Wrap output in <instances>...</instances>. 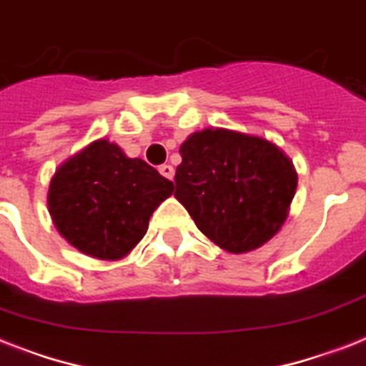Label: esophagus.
I'll return each mask as SVG.
<instances>
[{
  "label": "esophagus",
  "mask_w": 366,
  "mask_h": 366,
  "mask_svg": "<svg viewBox=\"0 0 366 366\" xmlns=\"http://www.w3.org/2000/svg\"><path fill=\"white\" fill-rule=\"evenodd\" d=\"M157 171H159V174H162V177L169 178V180H173L174 169L171 167V165H159V169H157Z\"/></svg>",
  "instance_id": "esophagus-1"
}]
</instances>
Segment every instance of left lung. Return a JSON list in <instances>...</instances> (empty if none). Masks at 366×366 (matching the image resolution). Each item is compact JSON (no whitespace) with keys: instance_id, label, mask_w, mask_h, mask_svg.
Returning <instances> with one entry per match:
<instances>
[{"instance_id":"obj_1","label":"left lung","mask_w":366,"mask_h":366,"mask_svg":"<svg viewBox=\"0 0 366 366\" xmlns=\"http://www.w3.org/2000/svg\"><path fill=\"white\" fill-rule=\"evenodd\" d=\"M180 156L174 197L219 248L244 254L278 233L297 188L280 148L259 137L204 129L184 141Z\"/></svg>"}]
</instances>
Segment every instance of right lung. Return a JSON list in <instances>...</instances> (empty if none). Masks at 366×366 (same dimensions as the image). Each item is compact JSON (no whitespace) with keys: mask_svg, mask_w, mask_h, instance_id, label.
Masks as SVG:
<instances>
[{"mask_svg":"<svg viewBox=\"0 0 366 366\" xmlns=\"http://www.w3.org/2000/svg\"><path fill=\"white\" fill-rule=\"evenodd\" d=\"M173 189V182L147 162L101 139L56 171L49 209L76 250L120 259L144 237L152 212Z\"/></svg>","mask_w":366,"mask_h":366,"instance_id":"1","label":"right lung"}]
</instances>
